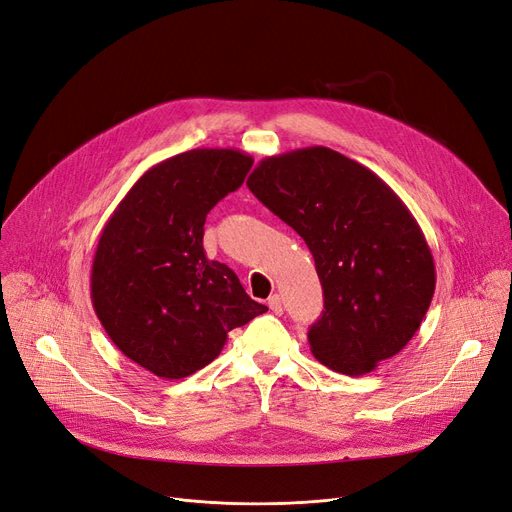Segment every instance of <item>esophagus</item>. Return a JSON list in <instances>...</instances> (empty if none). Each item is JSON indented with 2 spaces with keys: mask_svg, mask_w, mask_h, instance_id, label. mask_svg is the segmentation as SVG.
Masks as SVG:
<instances>
[{
  "mask_svg": "<svg viewBox=\"0 0 512 512\" xmlns=\"http://www.w3.org/2000/svg\"><path fill=\"white\" fill-rule=\"evenodd\" d=\"M267 307H270L276 315H282V311H284V307H282V299H280V294H274V297H270V301H267Z\"/></svg>",
  "mask_w": 512,
  "mask_h": 512,
  "instance_id": "esophagus-1",
  "label": "esophagus"
}]
</instances>
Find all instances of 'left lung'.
Returning <instances> with one entry per match:
<instances>
[{
    "instance_id": "8db88e82",
    "label": "left lung",
    "mask_w": 512,
    "mask_h": 512,
    "mask_svg": "<svg viewBox=\"0 0 512 512\" xmlns=\"http://www.w3.org/2000/svg\"><path fill=\"white\" fill-rule=\"evenodd\" d=\"M251 193L307 242L324 288L309 330L313 357L365 375L419 330L436 265L413 213L369 168L328 147L265 157Z\"/></svg>"
}]
</instances>
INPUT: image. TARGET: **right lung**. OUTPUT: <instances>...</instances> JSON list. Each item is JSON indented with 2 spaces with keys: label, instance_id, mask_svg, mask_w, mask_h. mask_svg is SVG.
<instances>
[{
  "label": "right lung",
  "instance_id": "right-lung-1",
  "mask_svg": "<svg viewBox=\"0 0 512 512\" xmlns=\"http://www.w3.org/2000/svg\"><path fill=\"white\" fill-rule=\"evenodd\" d=\"M253 157L193 149L159 161L107 220L91 301L107 336L157 378L180 380L222 353L228 332L267 311L226 263L207 259V213L245 182Z\"/></svg>",
  "mask_w": 512,
  "mask_h": 512
}]
</instances>
